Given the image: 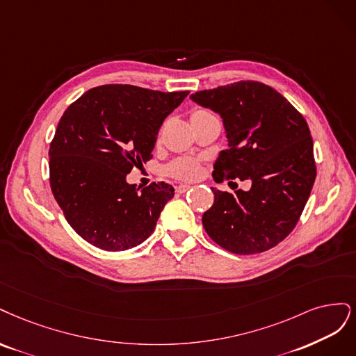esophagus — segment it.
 <instances>
[{
  "label": "esophagus",
  "mask_w": 356,
  "mask_h": 356,
  "mask_svg": "<svg viewBox=\"0 0 356 356\" xmlns=\"http://www.w3.org/2000/svg\"><path fill=\"white\" fill-rule=\"evenodd\" d=\"M189 189H191V186L186 185V183H180V185L176 186V192H179V193H185Z\"/></svg>",
  "instance_id": "obj_1"
}]
</instances>
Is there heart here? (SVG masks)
<instances>
[{
	"mask_svg": "<svg viewBox=\"0 0 356 356\" xmlns=\"http://www.w3.org/2000/svg\"><path fill=\"white\" fill-rule=\"evenodd\" d=\"M204 115H210V112L205 109H195L191 113V120L197 117H204ZM167 173L171 177L179 179V180H193L201 175V164L197 161V159L180 158L167 167Z\"/></svg>",
	"mask_w": 356,
	"mask_h": 356,
	"instance_id": "1",
	"label": "heart"
}]
</instances>
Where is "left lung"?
<instances>
[{
    "label": "left lung",
    "instance_id": "1",
    "mask_svg": "<svg viewBox=\"0 0 356 356\" xmlns=\"http://www.w3.org/2000/svg\"><path fill=\"white\" fill-rule=\"evenodd\" d=\"M191 99L223 118L229 149L217 158L213 179L251 183L250 191L234 193L211 189L214 202L202 216L205 232L235 254L278 245L299 222L316 177L306 120L259 81L201 90Z\"/></svg>",
    "mask_w": 356,
    "mask_h": 356
}]
</instances>
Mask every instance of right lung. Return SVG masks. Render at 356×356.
<instances>
[{"label":"right lung","mask_w":356,"mask_h":356,"mask_svg":"<svg viewBox=\"0 0 356 356\" xmlns=\"http://www.w3.org/2000/svg\"><path fill=\"white\" fill-rule=\"evenodd\" d=\"M189 91L129 84L95 87L71 103L50 143V188L65 219L88 244L125 251L154 232L175 188L139 191L125 177L152 158L163 121Z\"/></svg>","instance_id":"1"}]
</instances>
